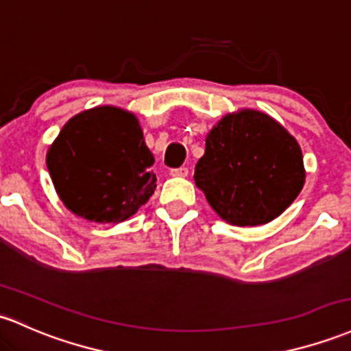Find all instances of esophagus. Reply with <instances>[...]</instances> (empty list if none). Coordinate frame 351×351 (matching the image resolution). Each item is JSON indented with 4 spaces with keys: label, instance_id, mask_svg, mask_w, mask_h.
I'll return each mask as SVG.
<instances>
[{
    "label": "esophagus",
    "instance_id": "obj_1",
    "mask_svg": "<svg viewBox=\"0 0 351 351\" xmlns=\"http://www.w3.org/2000/svg\"><path fill=\"white\" fill-rule=\"evenodd\" d=\"M169 175L176 176V178H184V176H188V168H186V167L173 168L171 171H169Z\"/></svg>",
    "mask_w": 351,
    "mask_h": 351
}]
</instances>
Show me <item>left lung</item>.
<instances>
[{
  "label": "left lung",
  "mask_w": 351,
  "mask_h": 351,
  "mask_svg": "<svg viewBox=\"0 0 351 351\" xmlns=\"http://www.w3.org/2000/svg\"><path fill=\"white\" fill-rule=\"evenodd\" d=\"M195 183L230 225H265L280 217L305 184L302 148L271 117L240 110L206 134Z\"/></svg>",
  "instance_id": "left-lung-1"
}]
</instances>
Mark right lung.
I'll return each instance as SVG.
<instances>
[{"mask_svg": "<svg viewBox=\"0 0 351 351\" xmlns=\"http://www.w3.org/2000/svg\"><path fill=\"white\" fill-rule=\"evenodd\" d=\"M153 163L138 118L117 106L75 114L46 153L61 202L95 223L125 221L148 202L156 188Z\"/></svg>", "mask_w": 351, "mask_h": 351, "instance_id": "obj_1", "label": "right lung"}]
</instances>
